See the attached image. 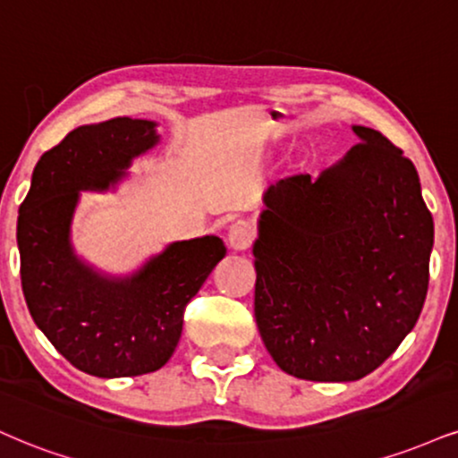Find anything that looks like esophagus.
Segmentation results:
<instances>
[{"instance_id":"34e87169","label":"esophagus","mask_w":458,"mask_h":458,"mask_svg":"<svg viewBox=\"0 0 458 458\" xmlns=\"http://www.w3.org/2000/svg\"><path fill=\"white\" fill-rule=\"evenodd\" d=\"M253 239H256V228L247 219H236V222L228 228V243L236 251L250 250Z\"/></svg>"}]
</instances>
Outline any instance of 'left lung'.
Masks as SVG:
<instances>
[{
  "label": "left lung",
  "instance_id": "obj_1",
  "mask_svg": "<svg viewBox=\"0 0 458 458\" xmlns=\"http://www.w3.org/2000/svg\"><path fill=\"white\" fill-rule=\"evenodd\" d=\"M341 162L271 185L253 243V313L282 371L354 382L399 348L428 288L433 217L414 164L377 130Z\"/></svg>",
  "mask_w": 458,
  "mask_h": 458
}]
</instances>
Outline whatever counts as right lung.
I'll use <instances>...</instances> for the list:
<instances>
[{
  "label": "right lung",
  "instance_id": "right-lung-1",
  "mask_svg": "<svg viewBox=\"0 0 458 458\" xmlns=\"http://www.w3.org/2000/svg\"><path fill=\"white\" fill-rule=\"evenodd\" d=\"M157 140L147 119L81 125L40 157L19 208L21 284L31 318L65 360L96 377H134L166 365L187 302L225 256L219 236H200L170 243L130 277H106L72 250L81 191L108 190Z\"/></svg>",
  "mask_w": 458,
  "mask_h": 458
}]
</instances>
